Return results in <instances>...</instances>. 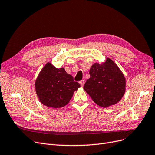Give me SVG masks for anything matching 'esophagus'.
Here are the masks:
<instances>
[{"instance_id":"obj_1","label":"esophagus","mask_w":155,"mask_h":155,"mask_svg":"<svg viewBox=\"0 0 155 155\" xmlns=\"http://www.w3.org/2000/svg\"><path fill=\"white\" fill-rule=\"evenodd\" d=\"M79 83H80V85L81 87H83L84 84H85V80H81L79 81Z\"/></svg>"}]
</instances>
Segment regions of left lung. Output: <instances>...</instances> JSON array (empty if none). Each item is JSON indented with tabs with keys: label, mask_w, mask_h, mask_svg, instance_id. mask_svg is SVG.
Returning a JSON list of instances; mask_svg holds the SVG:
<instances>
[{
	"label": "left lung",
	"mask_w": 155,
	"mask_h": 155,
	"mask_svg": "<svg viewBox=\"0 0 155 155\" xmlns=\"http://www.w3.org/2000/svg\"><path fill=\"white\" fill-rule=\"evenodd\" d=\"M91 78L83 87L96 104L107 107L117 104L125 91V79L118 66L109 58L102 64H94L89 71Z\"/></svg>",
	"instance_id": "obj_1"
}]
</instances>
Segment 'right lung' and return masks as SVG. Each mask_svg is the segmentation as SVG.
Returning a JSON list of instances; mask_svg holds the SVG:
<instances>
[{
    "mask_svg": "<svg viewBox=\"0 0 155 155\" xmlns=\"http://www.w3.org/2000/svg\"><path fill=\"white\" fill-rule=\"evenodd\" d=\"M35 85L42 104L54 109L68 104L74 92L80 87V84L74 81L63 68H56L51 63H47L42 69Z\"/></svg>",
    "mask_w": 155,
    "mask_h": 155,
    "instance_id": "right-lung-1",
    "label": "right lung"
}]
</instances>
